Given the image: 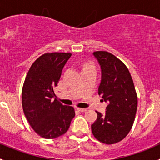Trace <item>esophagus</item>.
Returning <instances> with one entry per match:
<instances>
[{"mask_svg": "<svg viewBox=\"0 0 160 160\" xmlns=\"http://www.w3.org/2000/svg\"><path fill=\"white\" fill-rule=\"evenodd\" d=\"M77 110H78L79 111H80V112H84V111H86L88 109L87 108H77Z\"/></svg>", "mask_w": 160, "mask_h": 160, "instance_id": "1", "label": "esophagus"}]
</instances>
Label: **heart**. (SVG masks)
I'll return each instance as SVG.
<instances>
[{
    "instance_id": "1",
    "label": "heart",
    "mask_w": 160,
    "mask_h": 160,
    "mask_svg": "<svg viewBox=\"0 0 160 160\" xmlns=\"http://www.w3.org/2000/svg\"><path fill=\"white\" fill-rule=\"evenodd\" d=\"M92 67H93V66H92Z\"/></svg>"
}]
</instances>
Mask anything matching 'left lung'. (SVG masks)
<instances>
[{
	"label": "left lung",
	"instance_id": "obj_1",
	"mask_svg": "<svg viewBox=\"0 0 160 160\" xmlns=\"http://www.w3.org/2000/svg\"><path fill=\"white\" fill-rule=\"evenodd\" d=\"M93 56L101 68L98 93L108 105L104 115L96 111L98 118L91 131L101 142L114 144L132 129L138 107L137 93L129 70L122 60L107 51H96Z\"/></svg>",
	"mask_w": 160,
	"mask_h": 160
}]
</instances>
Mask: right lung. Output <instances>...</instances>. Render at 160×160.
<instances>
[{"mask_svg":"<svg viewBox=\"0 0 160 160\" xmlns=\"http://www.w3.org/2000/svg\"><path fill=\"white\" fill-rule=\"evenodd\" d=\"M70 52H48L31 66L24 82L22 103L24 114L33 130L48 139L67 132L75 110L54 98L57 86Z\"/></svg>","mask_w":160,"mask_h":160,"instance_id":"right-lung-1","label":"right lung"}]
</instances>
